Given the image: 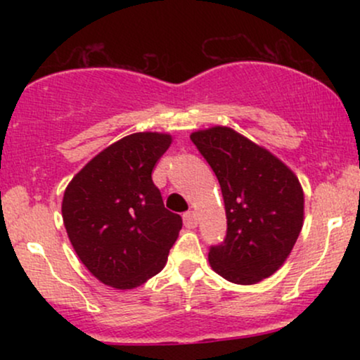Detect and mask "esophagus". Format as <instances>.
Wrapping results in <instances>:
<instances>
[{"label": "esophagus", "mask_w": 360, "mask_h": 360, "mask_svg": "<svg viewBox=\"0 0 360 360\" xmlns=\"http://www.w3.org/2000/svg\"><path fill=\"white\" fill-rule=\"evenodd\" d=\"M183 220H184L186 229H196L198 217H196V213H194V212H186L183 214Z\"/></svg>", "instance_id": "esophagus-1"}]
</instances>
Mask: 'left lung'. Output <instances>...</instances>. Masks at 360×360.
Returning <instances> with one entry per match:
<instances>
[{
	"label": "left lung",
	"instance_id": "1",
	"mask_svg": "<svg viewBox=\"0 0 360 360\" xmlns=\"http://www.w3.org/2000/svg\"><path fill=\"white\" fill-rule=\"evenodd\" d=\"M220 183L226 235L210 247L212 269L235 284L274 274L291 254L303 226L298 177L269 150L229 127L191 134Z\"/></svg>",
	"mask_w": 360,
	"mask_h": 360
}]
</instances>
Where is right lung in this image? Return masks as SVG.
Segmentation results:
<instances>
[{
    "mask_svg": "<svg viewBox=\"0 0 360 360\" xmlns=\"http://www.w3.org/2000/svg\"><path fill=\"white\" fill-rule=\"evenodd\" d=\"M172 137L139 131L89 160L72 177L62 218L81 262L103 284L131 289L166 266L183 220L164 208L152 181Z\"/></svg>",
    "mask_w": 360,
    "mask_h": 360,
    "instance_id": "obj_1",
    "label": "right lung"
}]
</instances>
